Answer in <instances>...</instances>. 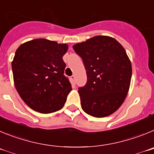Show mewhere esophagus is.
Segmentation results:
<instances>
[{"instance_id":"esophagus-1","label":"esophagus","mask_w":154,"mask_h":154,"mask_svg":"<svg viewBox=\"0 0 154 154\" xmlns=\"http://www.w3.org/2000/svg\"><path fill=\"white\" fill-rule=\"evenodd\" d=\"M70 79H71V80L73 81V82L75 83V76L72 75L71 77H70Z\"/></svg>"}]
</instances>
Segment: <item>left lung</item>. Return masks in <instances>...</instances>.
Here are the masks:
<instances>
[{
  "label": "left lung",
  "instance_id": "left-lung-1",
  "mask_svg": "<svg viewBox=\"0 0 154 154\" xmlns=\"http://www.w3.org/2000/svg\"><path fill=\"white\" fill-rule=\"evenodd\" d=\"M73 48L87 71V84L78 90L83 110L94 117L110 116L124 103L131 85L132 66L125 49L109 36H95Z\"/></svg>",
  "mask_w": 154,
  "mask_h": 154
}]
</instances>
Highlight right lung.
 Listing matches in <instances>:
<instances>
[{"label": "right lung", "mask_w": 154, "mask_h": 154, "mask_svg": "<svg viewBox=\"0 0 154 154\" xmlns=\"http://www.w3.org/2000/svg\"><path fill=\"white\" fill-rule=\"evenodd\" d=\"M68 45L39 38L23 43L12 61L14 83L23 102L32 110L50 113L60 110L72 90L63 75V56Z\"/></svg>", "instance_id": "1"}]
</instances>
